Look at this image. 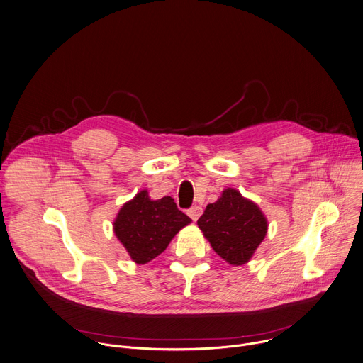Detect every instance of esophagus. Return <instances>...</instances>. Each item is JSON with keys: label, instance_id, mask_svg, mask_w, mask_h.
<instances>
[{"label": "esophagus", "instance_id": "34e87169", "mask_svg": "<svg viewBox=\"0 0 363 363\" xmlns=\"http://www.w3.org/2000/svg\"><path fill=\"white\" fill-rule=\"evenodd\" d=\"M203 213V209L200 208V206H197V205H194V206H191L189 211H187V215L196 222L199 218H200V215Z\"/></svg>", "mask_w": 363, "mask_h": 363}]
</instances>
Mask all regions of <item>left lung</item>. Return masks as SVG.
Masks as SVG:
<instances>
[{"label": "left lung", "instance_id": "obj_1", "mask_svg": "<svg viewBox=\"0 0 363 363\" xmlns=\"http://www.w3.org/2000/svg\"><path fill=\"white\" fill-rule=\"evenodd\" d=\"M197 225L213 251L230 265H244L264 240L268 222L261 209L235 189L206 206Z\"/></svg>", "mask_w": 363, "mask_h": 363}]
</instances>
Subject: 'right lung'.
Wrapping results in <instances>:
<instances>
[{
  "label": "right lung",
  "instance_id": "1",
  "mask_svg": "<svg viewBox=\"0 0 363 363\" xmlns=\"http://www.w3.org/2000/svg\"><path fill=\"white\" fill-rule=\"evenodd\" d=\"M191 219L177 209L174 199L151 200L147 190L119 209L113 232L137 264H147L163 252L174 235Z\"/></svg>",
  "mask_w": 363,
  "mask_h": 363
}]
</instances>
